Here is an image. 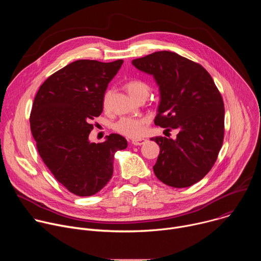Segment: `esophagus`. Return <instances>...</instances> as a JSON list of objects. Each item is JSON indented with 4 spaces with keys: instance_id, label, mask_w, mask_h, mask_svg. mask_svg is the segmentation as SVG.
Segmentation results:
<instances>
[{
    "instance_id": "obj_1",
    "label": "esophagus",
    "mask_w": 261,
    "mask_h": 261,
    "mask_svg": "<svg viewBox=\"0 0 261 261\" xmlns=\"http://www.w3.org/2000/svg\"><path fill=\"white\" fill-rule=\"evenodd\" d=\"M145 141H146V139H144V138H137V139H133L132 140V144H134V145H141Z\"/></svg>"
}]
</instances>
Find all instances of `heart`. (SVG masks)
<instances>
[{
  "label": "heart",
  "mask_w": 261,
  "mask_h": 261,
  "mask_svg": "<svg viewBox=\"0 0 261 261\" xmlns=\"http://www.w3.org/2000/svg\"><path fill=\"white\" fill-rule=\"evenodd\" d=\"M126 89L130 96L138 100L140 98H147L151 93V86L142 80H132L126 84ZM111 91L107 90L104 93L102 103L104 108H108ZM147 123V119L143 117H123L119 119L113 126L114 130L126 137L138 138L142 135L144 125Z\"/></svg>",
  "instance_id": "heart-1"
}]
</instances>
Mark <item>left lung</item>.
Returning <instances> with one entry per match:
<instances>
[{
    "label": "left lung",
    "instance_id": "left-lung-1",
    "mask_svg": "<svg viewBox=\"0 0 261 261\" xmlns=\"http://www.w3.org/2000/svg\"><path fill=\"white\" fill-rule=\"evenodd\" d=\"M132 64L152 74L161 101L155 125L175 129L176 138H151L160 146L156 176L173 188L190 187L214 166L224 139V103L210 73L175 53L156 51Z\"/></svg>",
    "mask_w": 261,
    "mask_h": 261
}]
</instances>
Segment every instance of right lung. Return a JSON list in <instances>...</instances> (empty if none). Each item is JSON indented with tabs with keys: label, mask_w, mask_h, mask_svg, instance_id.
Instances as JSON below:
<instances>
[{
	"label": "right lung",
	"mask_w": 261,
	"mask_h": 261,
	"mask_svg": "<svg viewBox=\"0 0 261 261\" xmlns=\"http://www.w3.org/2000/svg\"><path fill=\"white\" fill-rule=\"evenodd\" d=\"M123 60L102 63L77 60L55 72L33 102L30 126L38 153L56 179L71 193L91 196L114 173V159L127 140L110 134L90 142L92 121L103 110L102 99Z\"/></svg>",
	"instance_id": "add662e5"
}]
</instances>
